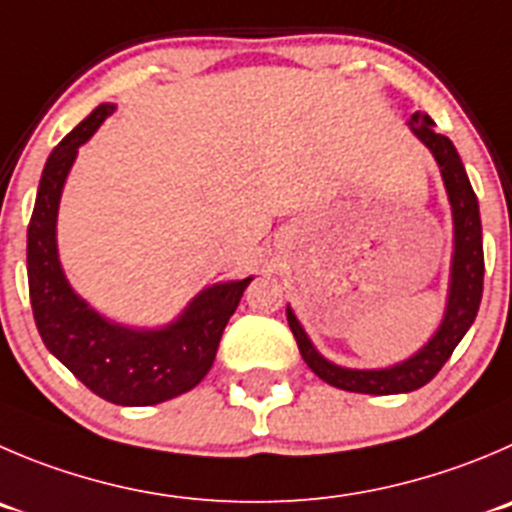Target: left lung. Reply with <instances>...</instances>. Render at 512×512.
<instances>
[{
    "label": "left lung",
    "mask_w": 512,
    "mask_h": 512,
    "mask_svg": "<svg viewBox=\"0 0 512 512\" xmlns=\"http://www.w3.org/2000/svg\"><path fill=\"white\" fill-rule=\"evenodd\" d=\"M412 135L425 145L440 168L442 183H445L447 201L452 213V256H450V279H447L445 311L437 324L435 334L402 362L389 367L357 369L342 367V364L326 359L314 342L309 339L306 329L301 326L299 316L286 304V319L294 332L299 352L311 372L326 384L337 389L359 394H405L425 387L432 377L450 359L460 339L478 316L480 299H483V223H480L478 196L472 191L470 178L465 173L460 155L450 138L435 130V120L427 113H415L410 120Z\"/></svg>",
    "instance_id": "obj_1"
}]
</instances>
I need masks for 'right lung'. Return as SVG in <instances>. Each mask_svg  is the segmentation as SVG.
Listing matches in <instances>:
<instances>
[{
  "instance_id": "right-lung-1",
  "label": "right lung",
  "mask_w": 512,
  "mask_h": 512,
  "mask_svg": "<svg viewBox=\"0 0 512 512\" xmlns=\"http://www.w3.org/2000/svg\"><path fill=\"white\" fill-rule=\"evenodd\" d=\"M115 110V102L97 105L47 158L27 228L29 301L45 347L87 389L113 405L148 407L188 392L206 377L253 276L206 286L160 326L120 324L72 289L57 248L62 191L80 148Z\"/></svg>"
}]
</instances>
